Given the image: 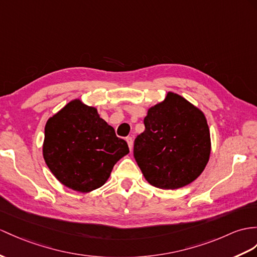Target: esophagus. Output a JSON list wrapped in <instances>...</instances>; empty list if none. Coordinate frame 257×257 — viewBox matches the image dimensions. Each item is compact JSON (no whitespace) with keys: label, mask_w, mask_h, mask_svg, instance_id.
<instances>
[{"label":"esophagus","mask_w":257,"mask_h":257,"mask_svg":"<svg viewBox=\"0 0 257 257\" xmlns=\"http://www.w3.org/2000/svg\"><path fill=\"white\" fill-rule=\"evenodd\" d=\"M126 142H127L130 150L132 152V150H133V139H132V137H126Z\"/></svg>","instance_id":"esophagus-1"}]
</instances>
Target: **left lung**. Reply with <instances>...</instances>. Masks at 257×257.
I'll use <instances>...</instances> for the list:
<instances>
[{
    "instance_id": "1",
    "label": "left lung",
    "mask_w": 257,
    "mask_h": 257,
    "mask_svg": "<svg viewBox=\"0 0 257 257\" xmlns=\"http://www.w3.org/2000/svg\"><path fill=\"white\" fill-rule=\"evenodd\" d=\"M145 131L136 137L134 157L149 184L176 190L195 181L211 152L204 112L176 92L148 108Z\"/></svg>"
}]
</instances>
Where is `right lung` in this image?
Listing matches in <instances>:
<instances>
[{"instance_id":"add662e5","label":"right lung","mask_w":257,"mask_h":257,"mask_svg":"<svg viewBox=\"0 0 257 257\" xmlns=\"http://www.w3.org/2000/svg\"><path fill=\"white\" fill-rule=\"evenodd\" d=\"M130 153L127 143L98 110L74 99L48 118L42 155L61 184L89 193L107 182L114 165Z\"/></svg>"}]
</instances>
